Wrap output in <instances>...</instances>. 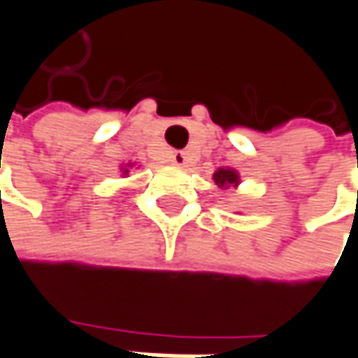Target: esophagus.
<instances>
[{
	"label": "esophagus",
	"instance_id": "1",
	"mask_svg": "<svg viewBox=\"0 0 358 358\" xmlns=\"http://www.w3.org/2000/svg\"><path fill=\"white\" fill-rule=\"evenodd\" d=\"M172 164L174 166H186L188 164V156L184 152H174L172 154Z\"/></svg>",
	"mask_w": 358,
	"mask_h": 358
}]
</instances>
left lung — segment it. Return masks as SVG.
Wrapping results in <instances>:
<instances>
[{
  "instance_id": "1",
  "label": "left lung",
  "mask_w": 358,
  "mask_h": 358,
  "mask_svg": "<svg viewBox=\"0 0 358 358\" xmlns=\"http://www.w3.org/2000/svg\"><path fill=\"white\" fill-rule=\"evenodd\" d=\"M215 184L217 186H221V188H229V186H237L239 184V176H237V172H233V170H219V172H215Z\"/></svg>"
}]
</instances>
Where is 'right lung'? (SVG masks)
<instances>
[{
  "mask_svg": "<svg viewBox=\"0 0 358 358\" xmlns=\"http://www.w3.org/2000/svg\"><path fill=\"white\" fill-rule=\"evenodd\" d=\"M125 172H127V170H125Z\"/></svg>",
  "mask_w": 358,
  "mask_h": 358,
  "instance_id": "1",
  "label": "right lung"
}]
</instances>
